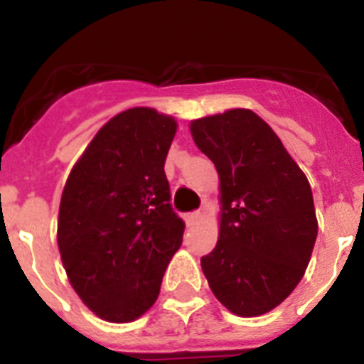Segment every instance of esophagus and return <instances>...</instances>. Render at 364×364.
<instances>
[{"label":"esophagus","mask_w":364,"mask_h":364,"mask_svg":"<svg viewBox=\"0 0 364 364\" xmlns=\"http://www.w3.org/2000/svg\"><path fill=\"white\" fill-rule=\"evenodd\" d=\"M200 211H191V213L186 215V224H188V226H193V224H197V222L200 220Z\"/></svg>","instance_id":"esophagus-1"}]
</instances>
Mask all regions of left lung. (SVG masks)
<instances>
[{
    "mask_svg": "<svg viewBox=\"0 0 364 364\" xmlns=\"http://www.w3.org/2000/svg\"><path fill=\"white\" fill-rule=\"evenodd\" d=\"M189 129L220 180L218 242L202 272L235 315L266 314L301 282L317 239L306 175L250 109L193 120Z\"/></svg>",
    "mask_w": 364,
    "mask_h": 364,
    "instance_id": "1",
    "label": "left lung"
}]
</instances>
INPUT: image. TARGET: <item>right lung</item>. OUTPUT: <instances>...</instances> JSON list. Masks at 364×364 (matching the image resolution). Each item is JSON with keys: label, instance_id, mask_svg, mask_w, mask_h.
I'll list each match as a JSON object with an SVG mask.
<instances>
[{"label": "right lung", "instance_id": "1", "mask_svg": "<svg viewBox=\"0 0 364 364\" xmlns=\"http://www.w3.org/2000/svg\"><path fill=\"white\" fill-rule=\"evenodd\" d=\"M176 122L149 107L120 112L96 133L63 188L58 247L70 286L111 323L146 314L182 244L164 164Z\"/></svg>", "mask_w": 364, "mask_h": 364}]
</instances>
